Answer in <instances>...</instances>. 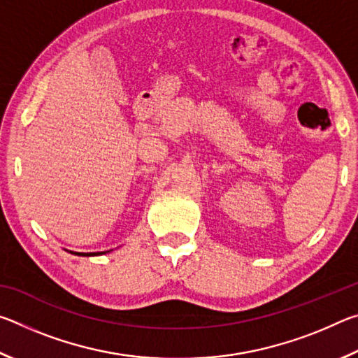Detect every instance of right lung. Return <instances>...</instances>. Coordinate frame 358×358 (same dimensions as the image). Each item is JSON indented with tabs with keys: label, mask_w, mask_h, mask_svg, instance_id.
Instances as JSON below:
<instances>
[{
	"label": "right lung",
	"mask_w": 358,
	"mask_h": 358,
	"mask_svg": "<svg viewBox=\"0 0 358 358\" xmlns=\"http://www.w3.org/2000/svg\"><path fill=\"white\" fill-rule=\"evenodd\" d=\"M72 252V251H69ZM106 252H110V251H102V252H72L76 254V256H101V254H106Z\"/></svg>",
	"instance_id": "right-lung-1"
}]
</instances>
